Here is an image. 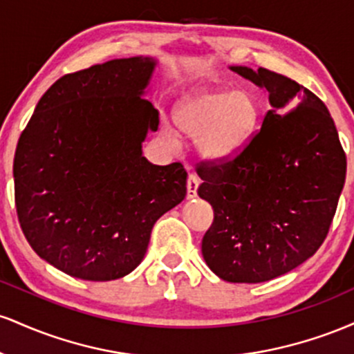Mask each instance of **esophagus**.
<instances>
[{"label": "esophagus", "mask_w": 354, "mask_h": 354, "mask_svg": "<svg viewBox=\"0 0 354 354\" xmlns=\"http://www.w3.org/2000/svg\"><path fill=\"white\" fill-rule=\"evenodd\" d=\"M198 186H200V178H198L194 173H189L188 181H186V193H188V198L196 196Z\"/></svg>", "instance_id": "34e87169"}]
</instances>
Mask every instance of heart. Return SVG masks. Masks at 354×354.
Here are the masks:
<instances>
[{
  "mask_svg": "<svg viewBox=\"0 0 354 354\" xmlns=\"http://www.w3.org/2000/svg\"><path fill=\"white\" fill-rule=\"evenodd\" d=\"M261 116V103L248 89H201L181 101L174 113L180 131L198 140L201 153L211 160H225L243 149L254 135ZM166 140L176 136L163 129Z\"/></svg>",
  "mask_w": 354,
  "mask_h": 354,
  "instance_id": "b5f03b06",
  "label": "heart"
}]
</instances>
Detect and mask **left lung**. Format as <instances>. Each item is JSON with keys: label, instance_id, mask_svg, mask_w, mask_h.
Returning <instances> with one entry per match:
<instances>
[{"label": "left lung", "instance_id": "obj_1", "mask_svg": "<svg viewBox=\"0 0 354 354\" xmlns=\"http://www.w3.org/2000/svg\"><path fill=\"white\" fill-rule=\"evenodd\" d=\"M231 70L266 88L273 108L245 148L198 166V194L214 213L201 251L225 281L263 283L295 270L323 245L346 178V154L315 93L266 68Z\"/></svg>", "mask_w": 354, "mask_h": 354}]
</instances>
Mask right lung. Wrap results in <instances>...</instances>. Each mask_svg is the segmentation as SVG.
I'll list each match as a JSON object with an SVG mask.
<instances>
[{"label":"right lung","mask_w":354,"mask_h":354,"mask_svg":"<svg viewBox=\"0 0 354 354\" xmlns=\"http://www.w3.org/2000/svg\"><path fill=\"white\" fill-rule=\"evenodd\" d=\"M149 58L64 75L41 96L15 154V203L35 253L63 273L109 281L143 261L154 223L186 196L181 163L141 154L160 111Z\"/></svg>","instance_id":"obj_1"}]
</instances>
